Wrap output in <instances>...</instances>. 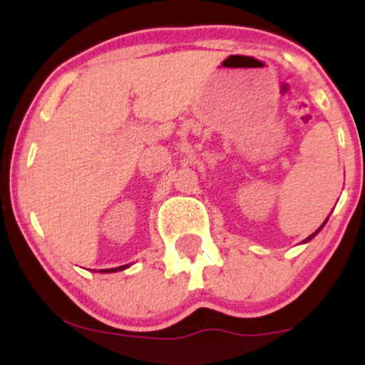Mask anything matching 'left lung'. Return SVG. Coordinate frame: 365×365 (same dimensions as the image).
Here are the masks:
<instances>
[{
	"label": "left lung",
	"instance_id": "left-lung-1",
	"mask_svg": "<svg viewBox=\"0 0 365 365\" xmlns=\"http://www.w3.org/2000/svg\"><path fill=\"white\" fill-rule=\"evenodd\" d=\"M326 221H328V220H326ZM326 221H324V223H322V225L319 226V228H317V230H316V232H314V233H312V235H311V237H307V238H305V240H304V242H309V240H311V238H314V237H316V235H317V233H319V230L322 228V226H324V225H326Z\"/></svg>",
	"mask_w": 365,
	"mask_h": 365
}]
</instances>
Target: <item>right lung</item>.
<instances>
[{"label":"right lung","instance_id":"obj_1","mask_svg":"<svg viewBox=\"0 0 365 365\" xmlns=\"http://www.w3.org/2000/svg\"><path fill=\"white\" fill-rule=\"evenodd\" d=\"M125 267H128V264L127 266H120V267H113V269H99V271H103V273H115V271H123Z\"/></svg>","mask_w":365,"mask_h":365}]
</instances>
